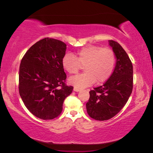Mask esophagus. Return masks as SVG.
Instances as JSON below:
<instances>
[{"label": "esophagus", "mask_w": 153, "mask_h": 153, "mask_svg": "<svg viewBox=\"0 0 153 153\" xmlns=\"http://www.w3.org/2000/svg\"><path fill=\"white\" fill-rule=\"evenodd\" d=\"M74 90L75 92H79L80 91V89L77 88H76V87H74Z\"/></svg>", "instance_id": "34e87169"}]
</instances>
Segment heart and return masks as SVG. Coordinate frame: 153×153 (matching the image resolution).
<instances>
[{
	"label": "heart",
	"mask_w": 153,
	"mask_h": 153,
	"mask_svg": "<svg viewBox=\"0 0 153 153\" xmlns=\"http://www.w3.org/2000/svg\"><path fill=\"white\" fill-rule=\"evenodd\" d=\"M116 57L109 48L87 46L77 51L76 56L67 53L61 60L63 69L69 74H76L84 67L86 73L71 77L69 84L77 88H84L94 84L105 82L115 69Z\"/></svg>",
	"instance_id": "heart-1"
}]
</instances>
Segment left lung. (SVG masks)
Instances as JSON below:
<instances>
[{"label":"left lung","mask_w":153,"mask_h":153,"mask_svg":"<svg viewBox=\"0 0 153 153\" xmlns=\"http://www.w3.org/2000/svg\"><path fill=\"white\" fill-rule=\"evenodd\" d=\"M115 53L116 65L112 75L103 86L90 90L87 113L98 121L108 120L121 110L133 89V66L128 54L118 42L109 40Z\"/></svg>","instance_id":"left-lung-1"}]
</instances>
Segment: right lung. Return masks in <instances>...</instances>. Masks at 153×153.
Listing matches in <instances>:
<instances>
[{"label": "right lung", "instance_id": "obj_1", "mask_svg": "<svg viewBox=\"0 0 153 153\" xmlns=\"http://www.w3.org/2000/svg\"><path fill=\"white\" fill-rule=\"evenodd\" d=\"M67 45L45 38L35 43L23 56L19 66V92L27 108L44 120L60 115L65 98L74 87L67 86L61 64Z\"/></svg>", "mask_w": 153, "mask_h": 153}]
</instances>
